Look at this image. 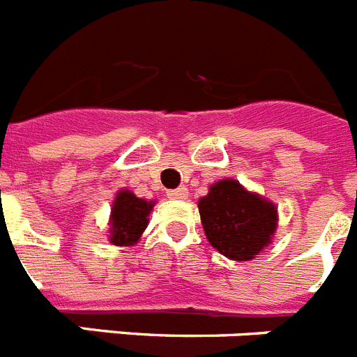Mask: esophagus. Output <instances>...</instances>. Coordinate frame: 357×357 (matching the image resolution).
<instances>
[{"label":"esophagus","mask_w":357,"mask_h":357,"mask_svg":"<svg viewBox=\"0 0 357 357\" xmlns=\"http://www.w3.org/2000/svg\"><path fill=\"white\" fill-rule=\"evenodd\" d=\"M168 198H172V200H185L188 198V188L172 189V191H168Z\"/></svg>","instance_id":"1"}]
</instances>
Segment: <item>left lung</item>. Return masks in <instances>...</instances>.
Listing matches in <instances>:
<instances>
[{"mask_svg": "<svg viewBox=\"0 0 357 357\" xmlns=\"http://www.w3.org/2000/svg\"><path fill=\"white\" fill-rule=\"evenodd\" d=\"M198 211L207 241L232 261H250L272 245L279 211L272 200L248 191L236 178L214 182Z\"/></svg>", "mask_w": 357, "mask_h": 357, "instance_id": "1", "label": "left lung"}]
</instances>
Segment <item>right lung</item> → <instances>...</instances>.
I'll list each match as a JSON object with an SVG mask.
<instances>
[{
    "label": "right lung",
    "mask_w": 357,
    "mask_h": 357,
    "mask_svg": "<svg viewBox=\"0 0 357 357\" xmlns=\"http://www.w3.org/2000/svg\"><path fill=\"white\" fill-rule=\"evenodd\" d=\"M155 200L135 197L130 189H119L112 200L109 216V239L114 247H132L148 227V216Z\"/></svg>",
    "instance_id": "right-lung-1"
}]
</instances>
